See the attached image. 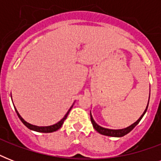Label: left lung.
Segmentation results:
<instances>
[{
  "mask_svg": "<svg viewBox=\"0 0 161 161\" xmlns=\"http://www.w3.org/2000/svg\"><path fill=\"white\" fill-rule=\"evenodd\" d=\"M149 100H150V98H149ZM148 104H149V101H148ZM148 104L146 108H145V110L144 111V113H143V114L140 116V119H139L136 122H135L133 125L129 126V127L122 129V130H110V129H106V128L101 127V126H99V125H98V124L93 120V116H92V114H91V113H90L91 122H92V124H93V128H94V130H95L97 132L99 133V134H101V135H107V136H112V137H122V136H125V135L129 134V133H130V131H131V130H132L133 129H134V128H135V126L139 124V123H140V121L141 120L143 116H144L145 113H146V110H147L148 108Z\"/></svg>",
  "mask_w": 161,
  "mask_h": 161,
  "instance_id": "1",
  "label": "left lung"
}]
</instances>
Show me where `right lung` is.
<instances>
[{"mask_svg": "<svg viewBox=\"0 0 161 161\" xmlns=\"http://www.w3.org/2000/svg\"><path fill=\"white\" fill-rule=\"evenodd\" d=\"M72 107H73V105H72ZM72 107L69 108V110L68 111V113L66 114L65 116L62 119L59 121V122H58L57 124H55V125H50V126H36V125H31V124H29V123H27L26 121H25V120L21 118V116L20 114H19L18 111L16 110V108H15V110H16V114H17V116L19 117V119H21V121L22 123H23L24 125H26V127L28 128L29 130H33V131H36V132H41V133H52V132H54V131H57L58 130H59L61 127H62V125H63V122H64V120L67 119V117H68V113L70 112L71 108H72Z\"/></svg>", "mask_w": 161, "mask_h": 161, "instance_id": "add662e5", "label": "right lung"}]
</instances>
